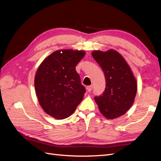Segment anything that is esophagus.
<instances>
[{
	"label": "esophagus",
	"mask_w": 161,
	"mask_h": 161,
	"mask_svg": "<svg viewBox=\"0 0 161 161\" xmlns=\"http://www.w3.org/2000/svg\"><path fill=\"white\" fill-rule=\"evenodd\" d=\"M92 85H90V86H88L86 87V90H87V91L88 92H91V91H92Z\"/></svg>",
	"instance_id": "1"
}]
</instances>
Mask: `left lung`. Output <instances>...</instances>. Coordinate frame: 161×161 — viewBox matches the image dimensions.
<instances>
[{
	"mask_svg": "<svg viewBox=\"0 0 161 161\" xmlns=\"http://www.w3.org/2000/svg\"><path fill=\"white\" fill-rule=\"evenodd\" d=\"M92 56L103 70L106 81L103 93L95 97V101L106 118H118L134 103L137 92L135 77L123 56L115 50H96Z\"/></svg>",
	"mask_w": 161,
	"mask_h": 161,
	"instance_id": "8db88e82",
	"label": "left lung"
}]
</instances>
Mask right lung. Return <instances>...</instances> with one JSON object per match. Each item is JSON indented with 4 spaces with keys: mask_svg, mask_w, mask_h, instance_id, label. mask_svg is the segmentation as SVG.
<instances>
[{
    "mask_svg": "<svg viewBox=\"0 0 161 161\" xmlns=\"http://www.w3.org/2000/svg\"><path fill=\"white\" fill-rule=\"evenodd\" d=\"M85 55L82 50H57L39 66L34 80L37 99L53 118H69L83 99L86 90L75 67Z\"/></svg>",
    "mask_w": 161,
    "mask_h": 161,
    "instance_id": "right-lung-1",
    "label": "right lung"
}]
</instances>
